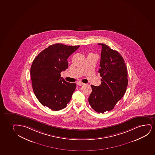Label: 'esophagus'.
Returning <instances> with one entry per match:
<instances>
[{
  "mask_svg": "<svg viewBox=\"0 0 155 155\" xmlns=\"http://www.w3.org/2000/svg\"><path fill=\"white\" fill-rule=\"evenodd\" d=\"M77 84L79 85V86H82V85H84V83H82V82H80V81H78V82H77Z\"/></svg>",
  "mask_w": 155,
  "mask_h": 155,
  "instance_id": "1",
  "label": "esophagus"
}]
</instances>
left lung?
<instances>
[{"mask_svg":"<svg viewBox=\"0 0 155 155\" xmlns=\"http://www.w3.org/2000/svg\"><path fill=\"white\" fill-rule=\"evenodd\" d=\"M102 46L100 73L102 82L99 86L91 85V94L88 98L91 107L98 113L112 110L122 98L127 84V69L119 52L104 44Z\"/></svg>","mask_w":155,"mask_h":155,"instance_id":"left-lung-1","label":"left lung"}]
</instances>
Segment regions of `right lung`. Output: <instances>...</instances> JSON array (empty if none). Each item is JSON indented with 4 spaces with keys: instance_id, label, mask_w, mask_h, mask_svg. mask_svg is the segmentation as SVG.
<instances>
[{
    "instance_id": "right-lung-1",
    "label": "right lung",
    "mask_w": 155,
    "mask_h": 155,
    "mask_svg": "<svg viewBox=\"0 0 155 155\" xmlns=\"http://www.w3.org/2000/svg\"><path fill=\"white\" fill-rule=\"evenodd\" d=\"M79 45L54 44L42 51L35 58L31 67V78L35 95L42 105L53 111L66 107L76 89L61 77L68 67V58Z\"/></svg>"
}]
</instances>
